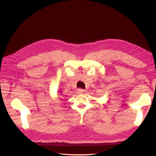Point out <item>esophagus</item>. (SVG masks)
I'll list each match as a JSON object with an SVG mask.
<instances>
[{
    "instance_id": "34e87169",
    "label": "esophagus",
    "mask_w": 156,
    "mask_h": 156,
    "mask_svg": "<svg viewBox=\"0 0 156 156\" xmlns=\"http://www.w3.org/2000/svg\"><path fill=\"white\" fill-rule=\"evenodd\" d=\"M84 90L83 89H82V88H79V89H77V93L78 94H83V92H84Z\"/></svg>"
}]
</instances>
